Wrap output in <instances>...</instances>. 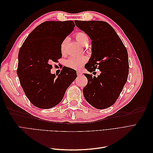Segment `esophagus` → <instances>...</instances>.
<instances>
[{"label":"esophagus","mask_w":153,"mask_h":153,"mask_svg":"<svg viewBox=\"0 0 153 153\" xmlns=\"http://www.w3.org/2000/svg\"><path fill=\"white\" fill-rule=\"evenodd\" d=\"M82 75V73L80 71H77V75L78 76H81Z\"/></svg>","instance_id":"34e87169"}]
</instances>
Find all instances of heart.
Instances as JSON below:
<instances>
[{"instance_id": "1", "label": "heart", "mask_w": 153, "mask_h": 153, "mask_svg": "<svg viewBox=\"0 0 153 153\" xmlns=\"http://www.w3.org/2000/svg\"><path fill=\"white\" fill-rule=\"evenodd\" d=\"M75 38L80 45L82 47H86L89 43V38L87 34L84 32H77L75 34ZM66 40H64L61 45V50L62 52H64L65 48ZM86 61V59L85 57H69L65 61V65L72 69H78L82 67Z\"/></svg>"}]
</instances>
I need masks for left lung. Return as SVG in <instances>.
I'll use <instances>...</instances> for the list:
<instances>
[{
    "label": "left lung",
    "mask_w": 153,
    "mask_h": 153,
    "mask_svg": "<svg viewBox=\"0 0 153 153\" xmlns=\"http://www.w3.org/2000/svg\"><path fill=\"white\" fill-rule=\"evenodd\" d=\"M75 22L92 40V55L85 65V69L90 73L96 69L101 71L97 77L84 73L87 78V84L83 89L84 98L96 108H108L116 101L128 80L127 50L107 22L78 20Z\"/></svg>",
    "instance_id": "obj_1"
}]
</instances>
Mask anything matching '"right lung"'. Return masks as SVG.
Returning <instances> with one entry per match:
<instances>
[{"instance_id":"1","label":"right lung","mask_w":153,"mask_h":153,"mask_svg":"<svg viewBox=\"0 0 153 153\" xmlns=\"http://www.w3.org/2000/svg\"><path fill=\"white\" fill-rule=\"evenodd\" d=\"M73 21H47L32 30L18 53L17 75L27 98L35 106L48 109L62 101L76 79V71L64 66L58 76L51 73L52 62L62 57L61 45L73 30Z\"/></svg>"}]
</instances>
